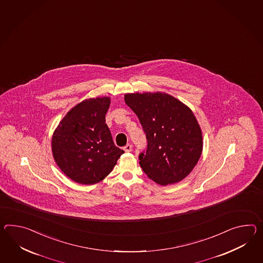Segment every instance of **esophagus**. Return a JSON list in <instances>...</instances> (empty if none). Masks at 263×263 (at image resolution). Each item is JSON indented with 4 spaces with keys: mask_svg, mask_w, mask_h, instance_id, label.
Here are the masks:
<instances>
[{
    "mask_svg": "<svg viewBox=\"0 0 263 263\" xmlns=\"http://www.w3.org/2000/svg\"><path fill=\"white\" fill-rule=\"evenodd\" d=\"M132 149H133V146L131 145V144H126L124 147H123V150L125 151V152H127V153H129V152H131L132 151Z\"/></svg>",
    "mask_w": 263,
    "mask_h": 263,
    "instance_id": "1",
    "label": "esophagus"
}]
</instances>
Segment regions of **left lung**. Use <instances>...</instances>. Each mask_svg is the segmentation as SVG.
<instances>
[{
  "label": "left lung",
  "instance_id": "8db88e82",
  "mask_svg": "<svg viewBox=\"0 0 263 263\" xmlns=\"http://www.w3.org/2000/svg\"><path fill=\"white\" fill-rule=\"evenodd\" d=\"M124 101L146 134L147 149L139 156L143 172L160 185L182 180L198 163L203 145L192 110L161 92L126 94Z\"/></svg>",
  "mask_w": 263,
  "mask_h": 263
}]
</instances>
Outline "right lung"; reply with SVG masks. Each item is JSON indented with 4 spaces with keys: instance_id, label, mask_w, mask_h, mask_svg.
<instances>
[{
    "instance_id": "obj_1",
    "label": "right lung",
    "mask_w": 263,
    "mask_h": 263,
    "mask_svg": "<svg viewBox=\"0 0 263 263\" xmlns=\"http://www.w3.org/2000/svg\"><path fill=\"white\" fill-rule=\"evenodd\" d=\"M109 105V97L84 100L71 109L53 133L54 160L78 183L103 180L124 153L116 146L105 123Z\"/></svg>"
}]
</instances>
